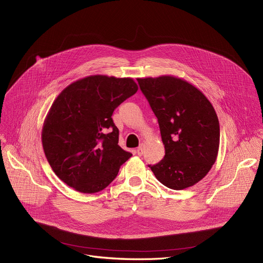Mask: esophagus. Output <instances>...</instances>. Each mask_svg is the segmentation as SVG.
Masks as SVG:
<instances>
[{
    "label": "esophagus",
    "instance_id": "obj_1",
    "mask_svg": "<svg viewBox=\"0 0 263 263\" xmlns=\"http://www.w3.org/2000/svg\"><path fill=\"white\" fill-rule=\"evenodd\" d=\"M144 148H145V147H144V145H143V144H142V145H140V147L136 149V154L139 155V156H142V155L144 154Z\"/></svg>",
    "mask_w": 263,
    "mask_h": 263
}]
</instances>
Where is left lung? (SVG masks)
<instances>
[{"mask_svg": "<svg viewBox=\"0 0 263 263\" xmlns=\"http://www.w3.org/2000/svg\"><path fill=\"white\" fill-rule=\"evenodd\" d=\"M158 118L164 159L148 165L173 190L196 184L209 173L219 146V123L211 102L189 82L172 76L137 79Z\"/></svg>", "mask_w": 263, "mask_h": 263, "instance_id": "1", "label": "left lung"}]
</instances>
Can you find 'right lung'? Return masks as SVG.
Here are the masks:
<instances>
[{
  "instance_id": "right-lung-1",
  "label": "right lung",
  "mask_w": 263,
  "mask_h": 263,
  "mask_svg": "<svg viewBox=\"0 0 263 263\" xmlns=\"http://www.w3.org/2000/svg\"><path fill=\"white\" fill-rule=\"evenodd\" d=\"M139 87L131 78L90 76L71 83L53 102L43 128L46 158L63 182L97 193L132 154L118 145L114 109Z\"/></svg>"
}]
</instances>
